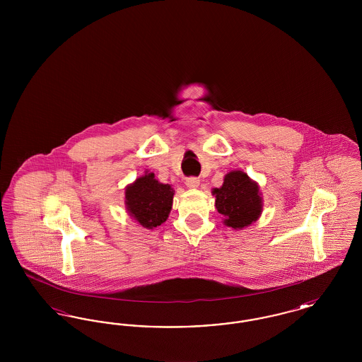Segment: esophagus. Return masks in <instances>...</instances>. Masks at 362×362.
I'll return each mask as SVG.
<instances>
[{
    "label": "esophagus",
    "instance_id": "obj_1",
    "mask_svg": "<svg viewBox=\"0 0 362 362\" xmlns=\"http://www.w3.org/2000/svg\"><path fill=\"white\" fill-rule=\"evenodd\" d=\"M186 186H187L189 189H197V187L199 186V179L195 177V176L187 177V179H186Z\"/></svg>",
    "mask_w": 362,
    "mask_h": 362
}]
</instances>
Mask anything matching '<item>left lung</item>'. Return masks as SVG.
Segmentation results:
<instances>
[{"instance_id":"1","label":"left lung","mask_w":362,"mask_h":362,"mask_svg":"<svg viewBox=\"0 0 362 362\" xmlns=\"http://www.w3.org/2000/svg\"><path fill=\"white\" fill-rule=\"evenodd\" d=\"M216 209L225 217L224 224L241 229L258 220L262 211V198L258 185L248 175L232 171L225 176L224 185L213 189Z\"/></svg>"}]
</instances>
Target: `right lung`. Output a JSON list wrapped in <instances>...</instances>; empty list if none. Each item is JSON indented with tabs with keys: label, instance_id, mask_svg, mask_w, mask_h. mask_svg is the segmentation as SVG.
<instances>
[{
	"label": "right lung",
	"instance_id": "obj_1",
	"mask_svg": "<svg viewBox=\"0 0 362 362\" xmlns=\"http://www.w3.org/2000/svg\"><path fill=\"white\" fill-rule=\"evenodd\" d=\"M173 189L158 183L153 173H146L126 189V206L145 228H156L165 223L173 207Z\"/></svg>",
	"mask_w": 362,
	"mask_h": 362
}]
</instances>
